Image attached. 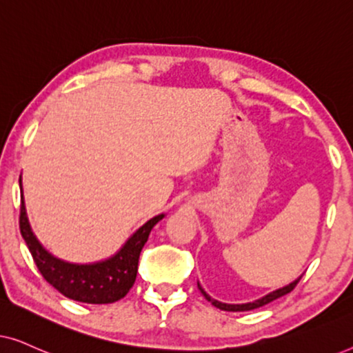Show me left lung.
I'll list each match as a JSON object with an SVG mask.
<instances>
[{
	"instance_id": "1",
	"label": "left lung",
	"mask_w": 353,
	"mask_h": 353,
	"mask_svg": "<svg viewBox=\"0 0 353 353\" xmlns=\"http://www.w3.org/2000/svg\"><path fill=\"white\" fill-rule=\"evenodd\" d=\"M301 278H302V276H299L297 279H294L292 283H289L288 286L279 288V289H276V291H273V292L267 294V296L257 299V301L245 302V303H225V302H219V301H215V299H212V297L209 296V294H207V292L204 291V289L201 288L199 283H197V288H199V291H201L202 294H204V297L207 299V301H209L214 307L220 308V310H225V312H249V310H254V308H259V307L267 305V303L276 301V299H279V297L286 296V294L291 292L292 289L297 286V283L301 281Z\"/></svg>"
}]
</instances>
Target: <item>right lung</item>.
Here are the masks:
<instances>
[{"mask_svg": "<svg viewBox=\"0 0 353 353\" xmlns=\"http://www.w3.org/2000/svg\"><path fill=\"white\" fill-rule=\"evenodd\" d=\"M22 192L21 233L43 278L62 296L83 303H112L127 296L137 279L139 254L149 233L165 214L152 216L134 231L125 244L109 259L93 263H72L61 260L45 249L33 233L23 201L22 176L19 180Z\"/></svg>", "mask_w": 353, "mask_h": 353, "instance_id": "add662e5", "label": "right lung"}]
</instances>
